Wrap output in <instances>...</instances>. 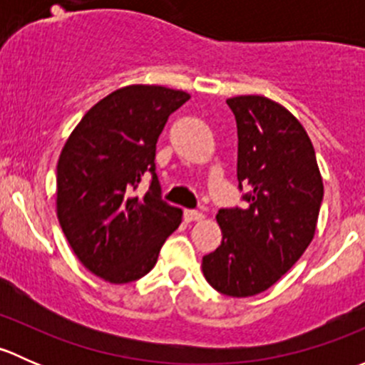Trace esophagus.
I'll return each mask as SVG.
<instances>
[{
  "instance_id": "obj_1",
  "label": "esophagus",
  "mask_w": 365,
  "mask_h": 365,
  "mask_svg": "<svg viewBox=\"0 0 365 365\" xmlns=\"http://www.w3.org/2000/svg\"><path fill=\"white\" fill-rule=\"evenodd\" d=\"M183 217H185L187 222H196V220L205 219L203 213L197 212V210H185V212H183Z\"/></svg>"
}]
</instances>
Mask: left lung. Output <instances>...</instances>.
Here are the masks:
<instances>
[{
	"instance_id": "left-lung-1",
	"label": "left lung",
	"mask_w": 365,
	"mask_h": 365,
	"mask_svg": "<svg viewBox=\"0 0 365 365\" xmlns=\"http://www.w3.org/2000/svg\"><path fill=\"white\" fill-rule=\"evenodd\" d=\"M238 134L237 178L244 208H220L222 242L203 256V274L227 297L274 286L311 244L323 201L316 153L300 121L259 95L227 98Z\"/></svg>"
}]
</instances>
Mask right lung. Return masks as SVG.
I'll return each instance as SVG.
<instances>
[{"instance_id":"1","label":"right lung","mask_w":365,"mask_h":365,"mask_svg":"<svg viewBox=\"0 0 365 365\" xmlns=\"http://www.w3.org/2000/svg\"><path fill=\"white\" fill-rule=\"evenodd\" d=\"M182 90L132 84L113 91L79 121L56 168V212L81 263L113 284L141 279L157 263L182 210L162 200L155 150ZM150 176L145 197L133 192Z\"/></svg>"}]
</instances>
